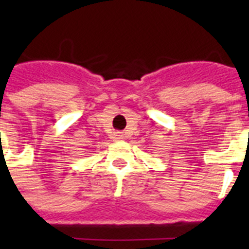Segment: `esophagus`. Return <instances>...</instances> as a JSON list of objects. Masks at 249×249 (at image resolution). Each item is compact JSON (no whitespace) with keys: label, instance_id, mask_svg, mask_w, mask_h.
I'll return each instance as SVG.
<instances>
[{"label":"esophagus","instance_id":"obj_1","mask_svg":"<svg viewBox=\"0 0 249 249\" xmlns=\"http://www.w3.org/2000/svg\"><path fill=\"white\" fill-rule=\"evenodd\" d=\"M114 137H116V140H122L123 138V133L122 132H116V133H114Z\"/></svg>","mask_w":249,"mask_h":249}]
</instances>
